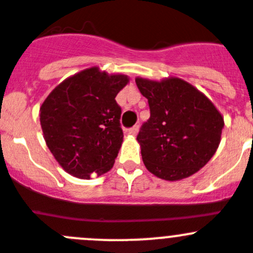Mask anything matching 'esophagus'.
<instances>
[{
	"label": "esophagus",
	"mask_w": 253,
	"mask_h": 253,
	"mask_svg": "<svg viewBox=\"0 0 253 253\" xmlns=\"http://www.w3.org/2000/svg\"><path fill=\"white\" fill-rule=\"evenodd\" d=\"M138 131H139L138 125H135V126H133V128L129 129V134H130V135H133V136H135L136 134H138Z\"/></svg>",
	"instance_id": "34e87169"
}]
</instances>
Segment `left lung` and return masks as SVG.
I'll list each match as a JSON object with an SVG mask.
<instances>
[{"instance_id":"left-lung-1","label":"left lung","mask_w":253,"mask_h":253,"mask_svg":"<svg viewBox=\"0 0 253 253\" xmlns=\"http://www.w3.org/2000/svg\"><path fill=\"white\" fill-rule=\"evenodd\" d=\"M135 83L150 108V118L136 138L146 169L168 181L194 175L220 145L225 124L221 113L181 78L136 77Z\"/></svg>"}]
</instances>
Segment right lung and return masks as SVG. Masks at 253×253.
Wrapping results in <instances>:
<instances>
[{"mask_svg": "<svg viewBox=\"0 0 253 253\" xmlns=\"http://www.w3.org/2000/svg\"><path fill=\"white\" fill-rule=\"evenodd\" d=\"M128 83L125 74L92 67L64 79L42 103L43 138L68 174L88 180L113 168L124 138L115 97Z\"/></svg>", "mask_w": 253, "mask_h": 253, "instance_id": "right-lung-1", "label": "right lung"}]
</instances>
